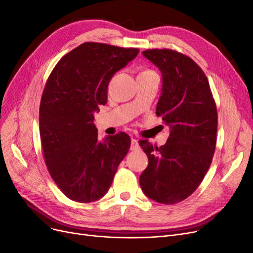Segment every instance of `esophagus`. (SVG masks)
Listing matches in <instances>:
<instances>
[{
	"label": "esophagus",
	"instance_id": "obj_1",
	"mask_svg": "<svg viewBox=\"0 0 253 253\" xmlns=\"http://www.w3.org/2000/svg\"><path fill=\"white\" fill-rule=\"evenodd\" d=\"M137 149H139L138 142L136 141L135 138H132V139H131V145H130V150L135 151V150H137Z\"/></svg>",
	"mask_w": 253,
	"mask_h": 253
}]
</instances>
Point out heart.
I'll return each mask as SVG.
<instances>
[{
  "mask_svg": "<svg viewBox=\"0 0 253 253\" xmlns=\"http://www.w3.org/2000/svg\"><path fill=\"white\" fill-rule=\"evenodd\" d=\"M142 73L144 74V73H154V72L151 71V70H146V71H144V72H142Z\"/></svg>",
  "mask_w": 253,
  "mask_h": 253,
  "instance_id": "1",
  "label": "heart"
}]
</instances>
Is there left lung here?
Masks as SVG:
<instances>
[{"mask_svg":"<svg viewBox=\"0 0 253 253\" xmlns=\"http://www.w3.org/2000/svg\"><path fill=\"white\" fill-rule=\"evenodd\" d=\"M143 55L162 72L156 115L171 130L164 146L139 142L149 161L139 184L150 199L175 204L196 191L211 164L217 107L207 76L189 56L169 49L146 50Z\"/></svg>","mask_w":253,"mask_h":253,"instance_id":"1","label":"left lung"}]
</instances>
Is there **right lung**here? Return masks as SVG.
<instances>
[{
  "label": "right lung",
  "mask_w": 253,
  "mask_h": 253,
  "mask_svg": "<svg viewBox=\"0 0 253 253\" xmlns=\"http://www.w3.org/2000/svg\"><path fill=\"white\" fill-rule=\"evenodd\" d=\"M139 50L84 42L55 65L42 96L40 134L52 179L73 201H97L109 190L128 153L125 132L98 141L93 114L107 102L110 79Z\"/></svg>",
  "instance_id": "add662e5"
}]
</instances>
